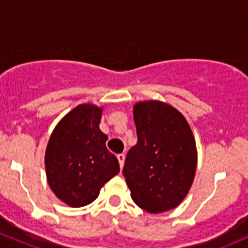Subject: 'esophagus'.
Returning a JSON list of instances; mask_svg holds the SVG:
<instances>
[{
	"label": "esophagus",
	"mask_w": 248,
	"mask_h": 248,
	"mask_svg": "<svg viewBox=\"0 0 248 248\" xmlns=\"http://www.w3.org/2000/svg\"><path fill=\"white\" fill-rule=\"evenodd\" d=\"M124 158H126V156H124V153H121V154H119V155H117V159H119V163H120V166H121V169H122V166H124Z\"/></svg>",
	"instance_id": "obj_1"
}]
</instances>
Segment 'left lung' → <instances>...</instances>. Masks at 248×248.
I'll return each instance as SVG.
<instances>
[{
    "label": "left lung",
    "instance_id": "8db88e82",
    "mask_svg": "<svg viewBox=\"0 0 248 248\" xmlns=\"http://www.w3.org/2000/svg\"><path fill=\"white\" fill-rule=\"evenodd\" d=\"M137 144L124 166L133 202L148 213L176 208L192 186L197 148L188 122L180 111L156 100L133 108Z\"/></svg>",
    "mask_w": 248,
    "mask_h": 248
}]
</instances>
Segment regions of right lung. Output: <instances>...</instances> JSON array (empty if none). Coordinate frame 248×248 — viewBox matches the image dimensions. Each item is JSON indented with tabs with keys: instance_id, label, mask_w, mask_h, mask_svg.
I'll use <instances>...</instances> for the list:
<instances>
[{
	"instance_id": "1",
	"label": "right lung",
	"mask_w": 248,
	"mask_h": 248,
	"mask_svg": "<svg viewBox=\"0 0 248 248\" xmlns=\"http://www.w3.org/2000/svg\"><path fill=\"white\" fill-rule=\"evenodd\" d=\"M101 112L93 104L78 105L57 124L46 147L48 186L71 207L90 204L120 172L119 160L106 148L108 136L99 128Z\"/></svg>"
}]
</instances>
